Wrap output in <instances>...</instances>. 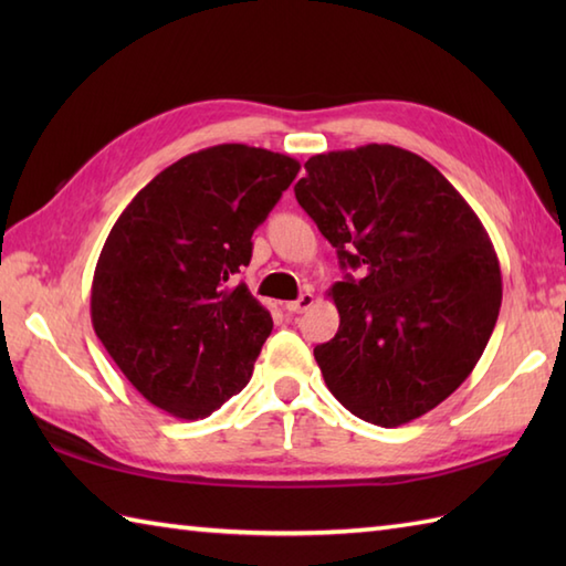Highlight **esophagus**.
<instances>
[{
    "label": "esophagus",
    "instance_id": "obj_1",
    "mask_svg": "<svg viewBox=\"0 0 566 566\" xmlns=\"http://www.w3.org/2000/svg\"><path fill=\"white\" fill-rule=\"evenodd\" d=\"M314 302H316V296L311 294V292H304L302 296L296 298V302H286L284 308L290 311V314H304V311H308L311 306H314Z\"/></svg>",
    "mask_w": 566,
    "mask_h": 566
}]
</instances>
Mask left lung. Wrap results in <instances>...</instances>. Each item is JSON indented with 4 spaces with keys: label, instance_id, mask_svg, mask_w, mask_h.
<instances>
[{
    "label": "left lung",
    "instance_id": "8db88e82",
    "mask_svg": "<svg viewBox=\"0 0 566 566\" xmlns=\"http://www.w3.org/2000/svg\"><path fill=\"white\" fill-rule=\"evenodd\" d=\"M304 167L296 201L345 270L331 290L338 333L314 357L347 411L403 426L482 357L501 308L494 245L460 191L411 150L369 143Z\"/></svg>",
    "mask_w": 566,
    "mask_h": 566
}]
</instances>
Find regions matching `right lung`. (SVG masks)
<instances>
[{"instance_id": "obj_1", "label": "right lung", "mask_w": 566, "mask_h": 566, "mask_svg": "<svg viewBox=\"0 0 566 566\" xmlns=\"http://www.w3.org/2000/svg\"><path fill=\"white\" fill-rule=\"evenodd\" d=\"M298 165L223 143L177 160L118 216L92 282V326L126 379L185 420L245 387L272 316L231 284Z\"/></svg>"}]
</instances>
